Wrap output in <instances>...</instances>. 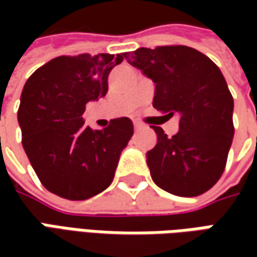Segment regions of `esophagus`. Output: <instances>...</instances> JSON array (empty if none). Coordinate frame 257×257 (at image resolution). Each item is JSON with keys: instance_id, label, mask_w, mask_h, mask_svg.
<instances>
[{"instance_id": "esophagus-1", "label": "esophagus", "mask_w": 257, "mask_h": 257, "mask_svg": "<svg viewBox=\"0 0 257 257\" xmlns=\"http://www.w3.org/2000/svg\"><path fill=\"white\" fill-rule=\"evenodd\" d=\"M142 127H143V125H142L140 123H134V130H136V132H139V130L142 128Z\"/></svg>"}]
</instances>
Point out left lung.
I'll list each match as a JSON object with an SVG mask.
<instances>
[{"label": "left lung", "instance_id": "8db88e82", "mask_svg": "<svg viewBox=\"0 0 257 257\" xmlns=\"http://www.w3.org/2000/svg\"><path fill=\"white\" fill-rule=\"evenodd\" d=\"M124 58L153 80L154 108L179 117L173 137L153 125L157 144L146 154L153 182L183 197L207 192L223 174L234 134L233 97L220 68L186 45L142 47Z\"/></svg>", "mask_w": 257, "mask_h": 257}]
</instances>
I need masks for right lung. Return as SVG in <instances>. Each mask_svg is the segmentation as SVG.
Masks as SVG:
<instances>
[{
    "mask_svg": "<svg viewBox=\"0 0 257 257\" xmlns=\"http://www.w3.org/2000/svg\"><path fill=\"white\" fill-rule=\"evenodd\" d=\"M123 54L61 55L27 80L18 108L23 147L48 192L85 200L105 190L133 136L127 117L103 130L85 125V104L104 97L108 74Z\"/></svg>",
    "mask_w": 257,
    "mask_h": 257,
    "instance_id": "add662e5",
    "label": "right lung"
}]
</instances>
